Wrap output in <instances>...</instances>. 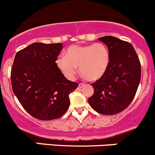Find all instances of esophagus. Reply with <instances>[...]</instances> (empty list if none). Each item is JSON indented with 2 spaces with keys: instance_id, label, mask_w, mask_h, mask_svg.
I'll return each mask as SVG.
<instances>
[{
  "instance_id": "obj_1",
  "label": "esophagus",
  "mask_w": 155,
  "mask_h": 155,
  "mask_svg": "<svg viewBox=\"0 0 155 155\" xmlns=\"http://www.w3.org/2000/svg\"><path fill=\"white\" fill-rule=\"evenodd\" d=\"M83 86H84V84H79V85H78V89H81V88H82L83 87Z\"/></svg>"
}]
</instances>
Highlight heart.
<instances>
[{
    "label": "heart",
    "instance_id": "b5f03b06",
    "mask_svg": "<svg viewBox=\"0 0 155 155\" xmlns=\"http://www.w3.org/2000/svg\"><path fill=\"white\" fill-rule=\"evenodd\" d=\"M110 55L104 43L74 45L69 47L65 56H59L55 61L57 68L66 78L73 80L78 71L86 80L95 81L101 78L108 69Z\"/></svg>",
    "mask_w": 155,
    "mask_h": 155
}]
</instances>
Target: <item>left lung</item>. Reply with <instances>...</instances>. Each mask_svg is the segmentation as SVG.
<instances>
[{"label":"left lung","mask_w":155,"mask_h":155,"mask_svg":"<svg viewBox=\"0 0 155 155\" xmlns=\"http://www.w3.org/2000/svg\"><path fill=\"white\" fill-rule=\"evenodd\" d=\"M110 51V61L104 76L91 84L94 94L88 102L97 113L114 115L127 108L141 81V63L132 44L111 36L101 37Z\"/></svg>","instance_id":"1"}]
</instances>
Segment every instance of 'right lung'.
Instances as JSON below:
<instances>
[{"label":"right lung","mask_w":155,"mask_h":155,"mask_svg":"<svg viewBox=\"0 0 155 155\" xmlns=\"http://www.w3.org/2000/svg\"><path fill=\"white\" fill-rule=\"evenodd\" d=\"M62 47L61 43L34 42L19 51L13 63V91L25 110L40 120L62 116L69 107V94L78 87L55 64Z\"/></svg>","instance_id":"obj_1"}]
</instances>
